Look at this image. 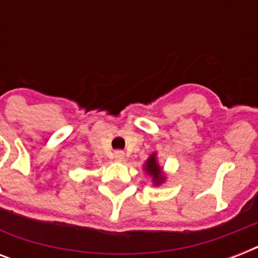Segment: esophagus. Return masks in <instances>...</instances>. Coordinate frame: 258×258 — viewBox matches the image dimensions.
Returning a JSON list of instances; mask_svg holds the SVG:
<instances>
[{
  "instance_id": "1",
  "label": "esophagus",
  "mask_w": 258,
  "mask_h": 258,
  "mask_svg": "<svg viewBox=\"0 0 258 258\" xmlns=\"http://www.w3.org/2000/svg\"><path fill=\"white\" fill-rule=\"evenodd\" d=\"M113 155H115V159L119 162H121L123 159H124V153H123V151H115Z\"/></svg>"
}]
</instances>
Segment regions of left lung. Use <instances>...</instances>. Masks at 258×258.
Segmentation results:
<instances>
[{"instance_id": "8db88e82", "label": "left lung", "mask_w": 258, "mask_h": 258, "mask_svg": "<svg viewBox=\"0 0 258 258\" xmlns=\"http://www.w3.org/2000/svg\"><path fill=\"white\" fill-rule=\"evenodd\" d=\"M143 170L147 175L151 178V182H153L154 186H161L162 183H165L166 179H167V175L166 172L163 171V167L159 165L157 158V153H153L149 157V159L145 162L143 165Z\"/></svg>"}]
</instances>
